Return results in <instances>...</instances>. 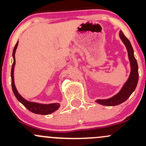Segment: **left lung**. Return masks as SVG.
Masks as SVG:
<instances>
[{
  "instance_id": "1",
  "label": "left lung",
  "mask_w": 146,
  "mask_h": 146,
  "mask_svg": "<svg viewBox=\"0 0 146 146\" xmlns=\"http://www.w3.org/2000/svg\"><path fill=\"white\" fill-rule=\"evenodd\" d=\"M119 36L123 42L128 51L129 61L131 64V73L129 79L124 84L120 92L112 98L107 100H97L96 102L99 104L105 106H115L121 104L130 97L132 92L135 90L138 80V68L136 59L133 55V50L129 39L124 36L123 32L120 31Z\"/></svg>"
}]
</instances>
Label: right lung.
Instances as JSON below:
<instances>
[{
  "mask_svg": "<svg viewBox=\"0 0 146 146\" xmlns=\"http://www.w3.org/2000/svg\"><path fill=\"white\" fill-rule=\"evenodd\" d=\"M17 45H18V42H17L15 46L14 47L13 52V64L12 66L11 69V82H12V88H13V93H14L15 96L17 99V100L22 103L28 110H29L32 112L35 113V114H43V115H46V114H49L51 113L54 112L56 110H58L59 108L60 104L58 103H54V104H39L36 102H28L25 99L23 98L20 94L17 92V89L15 88L14 82V68L15 65V54L16 48H17Z\"/></svg>",
  "mask_w": 146,
  "mask_h": 146,
  "instance_id": "1",
  "label": "right lung"
}]
</instances>
